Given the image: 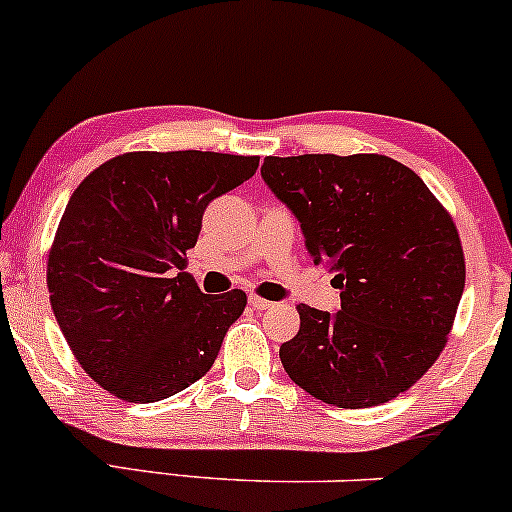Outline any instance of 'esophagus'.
I'll return each mask as SVG.
<instances>
[{"label":"esophagus","instance_id":"esophagus-1","mask_svg":"<svg viewBox=\"0 0 512 512\" xmlns=\"http://www.w3.org/2000/svg\"><path fill=\"white\" fill-rule=\"evenodd\" d=\"M250 306H252V308H257V311H267V308H272L274 303H272V301H267V299H262V296H255V294H252V296H250Z\"/></svg>","mask_w":512,"mask_h":512}]
</instances>
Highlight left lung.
Returning a JSON list of instances; mask_svg holds the SVG:
<instances>
[{"label":"left lung","mask_w":512,"mask_h":512,"mask_svg":"<svg viewBox=\"0 0 512 512\" xmlns=\"http://www.w3.org/2000/svg\"><path fill=\"white\" fill-rule=\"evenodd\" d=\"M262 179L340 289L338 313L296 306L299 333L279 347L286 374L338 408L411 389L440 357L464 291L462 240L445 206L386 155L267 157Z\"/></svg>","instance_id":"left-lung-1"}]
</instances>
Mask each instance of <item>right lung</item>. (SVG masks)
I'll return each mask as SVG.
<instances>
[{"label":"right lung","mask_w":512,"mask_h":512,"mask_svg":"<svg viewBox=\"0 0 512 512\" xmlns=\"http://www.w3.org/2000/svg\"><path fill=\"white\" fill-rule=\"evenodd\" d=\"M260 157L123 153L82 179L48 255V294L72 355L128 403L170 398L216 362L245 291L204 294L187 267L201 216Z\"/></svg>","instance_id":"1"}]
</instances>
